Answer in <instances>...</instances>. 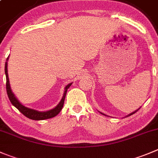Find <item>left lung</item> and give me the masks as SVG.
<instances>
[{
    "instance_id": "obj_1",
    "label": "left lung",
    "mask_w": 158,
    "mask_h": 158,
    "mask_svg": "<svg viewBox=\"0 0 158 158\" xmlns=\"http://www.w3.org/2000/svg\"><path fill=\"white\" fill-rule=\"evenodd\" d=\"M137 110H136V111L133 112V113H131V114H129V116H131V115H133V114H134V113H136V112H137ZM102 114H103V113H102ZM103 115H105V114H103ZM105 116H106V115H105Z\"/></svg>"
}]
</instances>
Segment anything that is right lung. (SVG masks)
Listing matches in <instances>:
<instances>
[{"mask_svg":"<svg viewBox=\"0 0 158 158\" xmlns=\"http://www.w3.org/2000/svg\"><path fill=\"white\" fill-rule=\"evenodd\" d=\"M8 59L7 57V60ZM5 75H6V90H7V94L8 96L9 99H10V102L12 103V105L15 106L23 115L26 116V117L29 118L31 120H46V119H50V118L55 117L56 116H57L60 111L62 110V107L64 105V101H65V96H66L67 89L70 87V85H72V83H69V85H67L65 88V93H64L63 97H62V100L60 101L59 104L55 107L54 109L51 110H48L46 112H38L37 110H32V109L27 108V107L24 106L17 99V98L15 97V96L14 95V93H12L11 89H10V83H9V79H8V75H7V62H5Z\"/></svg>","mask_w":158,"mask_h":158,"instance_id":"add662e5","label":"right lung"}]
</instances>
